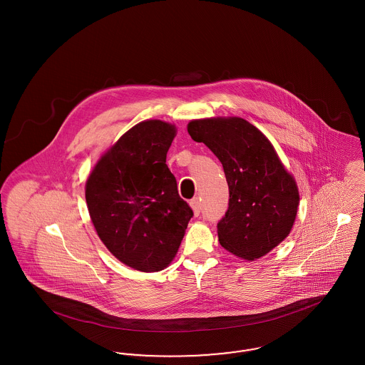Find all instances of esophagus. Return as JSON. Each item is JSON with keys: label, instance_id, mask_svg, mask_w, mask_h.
<instances>
[{"label": "esophagus", "instance_id": "1", "mask_svg": "<svg viewBox=\"0 0 365 365\" xmlns=\"http://www.w3.org/2000/svg\"><path fill=\"white\" fill-rule=\"evenodd\" d=\"M190 207L192 208V212H194V215L195 216H198L200 215V212H201V201H200V198H192L190 201Z\"/></svg>", "mask_w": 365, "mask_h": 365}]
</instances>
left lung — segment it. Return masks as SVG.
<instances>
[{
	"mask_svg": "<svg viewBox=\"0 0 365 365\" xmlns=\"http://www.w3.org/2000/svg\"><path fill=\"white\" fill-rule=\"evenodd\" d=\"M187 131L223 165L230 200L217 223L219 242L253 261L277 247L294 225L299 194L272 143L242 118L191 120Z\"/></svg>",
	"mask_w": 365,
	"mask_h": 365,
	"instance_id": "obj_1",
	"label": "left lung"
}]
</instances>
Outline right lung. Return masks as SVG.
Returning <instances> with one entry per match:
<instances>
[{
  "instance_id": "add662e5",
  "label": "right lung",
  "mask_w": 365,
  "mask_h": 365,
  "mask_svg": "<svg viewBox=\"0 0 365 365\" xmlns=\"http://www.w3.org/2000/svg\"><path fill=\"white\" fill-rule=\"evenodd\" d=\"M176 127L145 120L108 149L86 182L91 222L108 250L142 272L174 260L192 217L165 164Z\"/></svg>"
}]
</instances>
